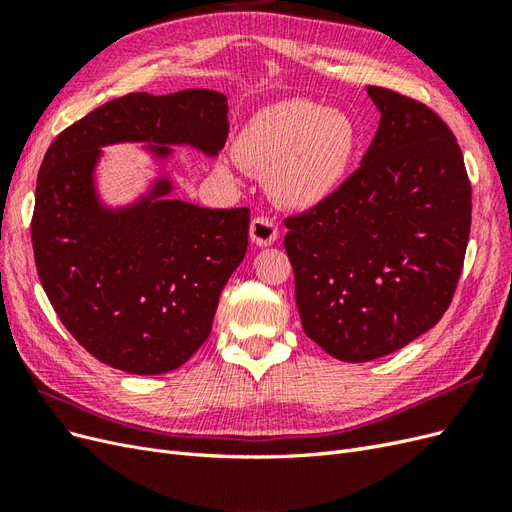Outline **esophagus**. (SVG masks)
Masks as SVG:
<instances>
[{"instance_id": "34e87169", "label": "esophagus", "mask_w": 512, "mask_h": 512, "mask_svg": "<svg viewBox=\"0 0 512 512\" xmlns=\"http://www.w3.org/2000/svg\"><path fill=\"white\" fill-rule=\"evenodd\" d=\"M280 237V230H277V224L271 218H265V215H258V218L252 220L250 224V239L258 247H267L277 241Z\"/></svg>"}]
</instances>
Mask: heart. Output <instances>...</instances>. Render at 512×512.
I'll use <instances>...</instances> for the list:
<instances>
[{"label": "heart", "instance_id": "1", "mask_svg": "<svg viewBox=\"0 0 512 512\" xmlns=\"http://www.w3.org/2000/svg\"><path fill=\"white\" fill-rule=\"evenodd\" d=\"M356 149L352 119L309 100H286L260 111L243 128L237 156L267 175L277 203L307 211L342 185Z\"/></svg>", "mask_w": 512, "mask_h": 512}]
</instances>
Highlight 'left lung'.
<instances>
[{
  "label": "left lung",
  "mask_w": 512,
  "mask_h": 512,
  "mask_svg": "<svg viewBox=\"0 0 512 512\" xmlns=\"http://www.w3.org/2000/svg\"><path fill=\"white\" fill-rule=\"evenodd\" d=\"M367 94L380 126L361 166L284 222L303 331L346 363L380 359L436 327L472 224L470 179L446 123L397 91Z\"/></svg>",
  "instance_id": "left-lung-1"
}]
</instances>
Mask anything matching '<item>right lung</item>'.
I'll return each instance as SVG.
<instances>
[{
  "instance_id": "obj_1",
  "label": "right lung",
  "mask_w": 512,
  "mask_h": 512,
  "mask_svg": "<svg viewBox=\"0 0 512 512\" xmlns=\"http://www.w3.org/2000/svg\"><path fill=\"white\" fill-rule=\"evenodd\" d=\"M228 136L226 96L183 89L128 94L72 123L51 143L36 181L32 243L40 284L91 356L138 376L181 367L211 333L220 292L247 252L250 209L170 198L162 173L123 207L96 188L102 147L147 143L164 164L190 145L215 158Z\"/></svg>"
}]
</instances>
